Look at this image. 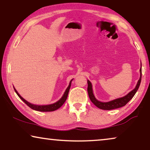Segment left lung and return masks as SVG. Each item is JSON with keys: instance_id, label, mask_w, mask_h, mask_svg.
I'll return each instance as SVG.
<instances>
[{"instance_id": "obj_1", "label": "left lung", "mask_w": 150, "mask_h": 150, "mask_svg": "<svg viewBox=\"0 0 150 150\" xmlns=\"http://www.w3.org/2000/svg\"><path fill=\"white\" fill-rule=\"evenodd\" d=\"M140 71H141L140 78H139L135 88H134L133 90H132V91L130 92L127 95L122 97V98L115 99V100L109 101V102H107V103L100 102V101L96 100L93 94V92H92V87L91 82H90L89 80H88V96L90 97V100H91L97 107H98L99 109H103V110H111V109H117V108H120V107L124 106V105H126L130 100H131L132 97L134 96V94H135L137 91L139 89V86H140L141 81V67Z\"/></svg>"}]
</instances>
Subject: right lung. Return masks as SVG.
<instances>
[{
	"instance_id": "add662e5",
	"label": "right lung",
	"mask_w": 150,
	"mask_h": 150,
	"mask_svg": "<svg viewBox=\"0 0 150 150\" xmlns=\"http://www.w3.org/2000/svg\"><path fill=\"white\" fill-rule=\"evenodd\" d=\"M71 81H72V80L70 81V83H69V85L68 86V88H67V90H65L64 93V94H63L62 98H61L58 101H57L56 103H54V104L48 105H35L31 104V103H28V101H26L25 99L23 98L22 97L18 94V92H17V90L15 89V88H14V90H15V92H16V94H18V96L20 97V98L22 99V100L24 101V102L26 103V104L28 105L29 107H30L31 109H34V110L39 111H54L55 110H56V109L60 108V107L62 106L63 104H64L65 101H66L67 96H68L69 90H70V88H71Z\"/></svg>"
}]
</instances>
